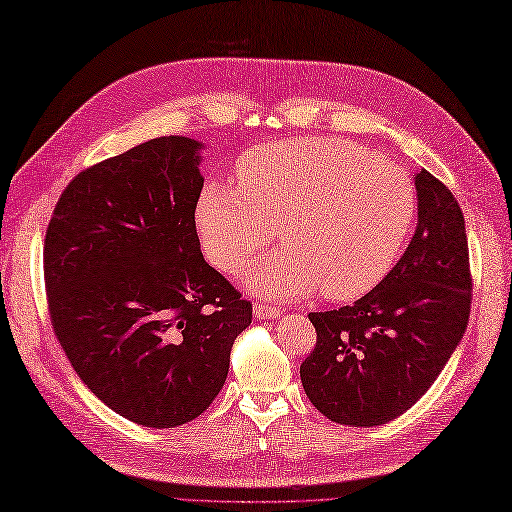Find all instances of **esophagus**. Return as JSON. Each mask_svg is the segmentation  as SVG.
<instances>
[{
	"label": "esophagus",
	"instance_id": "obj_1",
	"mask_svg": "<svg viewBox=\"0 0 512 512\" xmlns=\"http://www.w3.org/2000/svg\"><path fill=\"white\" fill-rule=\"evenodd\" d=\"M280 313H282V310L276 308V306H269V304H263V302L254 304V315L258 319H276Z\"/></svg>",
	"mask_w": 512,
	"mask_h": 512
}]
</instances>
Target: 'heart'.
Returning <instances> with one entry per match:
<instances>
[{
  "mask_svg": "<svg viewBox=\"0 0 512 512\" xmlns=\"http://www.w3.org/2000/svg\"><path fill=\"white\" fill-rule=\"evenodd\" d=\"M239 186H206L197 230L210 263L236 273L278 228L284 247L245 276L267 297H302L319 286L334 302L369 293L395 265L415 221L408 173L341 139L258 147L239 162Z\"/></svg>",
  "mask_w": 512,
  "mask_h": 512,
  "instance_id": "obj_1",
  "label": "heart"
}]
</instances>
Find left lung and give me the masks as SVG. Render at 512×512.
Listing matches in <instances>:
<instances>
[{"instance_id":"8db88e82","label":"left lung","mask_w":512,"mask_h":512,"mask_svg":"<svg viewBox=\"0 0 512 512\" xmlns=\"http://www.w3.org/2000/svg\"><path fill=\"white\" fill-rule=\"evenodd\" d=\"M415 189V236L384 280L352 306L308 315L317 343L299 376L319 413L343 426L404 415L467 330L473 282L463 210L426 169Z\"/></svg>"}]
</instances>
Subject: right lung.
I'll return each instance as SVG.
<instances>
[{
  "instance_id": "1",
  "label": "right lung",
  "mask_w": 512,
  "mask_h": 512,
  "mask_svg": "<svg viewBox=\"0 0 512 512\" xmlns=\"http://www.w3.org/2000/svg\"><path fill=\"white\" fill-rule=\"evenodd\" d=\"M202 143L160 136L80 171L45 234L49 319L80 380L139 426L199 417L226 382L252 304L195 228Z\"/></svg>"
}]
</instances>
